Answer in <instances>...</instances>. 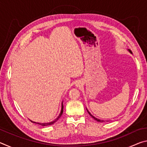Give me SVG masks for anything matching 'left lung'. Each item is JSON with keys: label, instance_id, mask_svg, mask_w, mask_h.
Segmentation results:
<instances>
[{"label": "left lung", "instance_id": "1", "mask_svg": "<svg viewBox=\"0 0 147 147\" xmlns=\"http://www.w3.org/2000/svg\"><path fill=\"white\" fill-rule=\"evenodd\" d=\"M130 51V53H131V52L130 51ZM88 112L89 113V115H91V116L92 117H93V119H94V120L97 121H98V122H103V121H102V120H100V119H96V118H95V117H93V115H91V114L90 113H89V111H88Z\"/></svg>", "mask_w": 147, "mask_h": 147}]
</instances>
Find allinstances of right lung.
<instances>
[{
    "label": "right lung",
    "mask_w": 147,
    "mask_h": 147,
    "mask_svg": "<svg viewBox=\"0 0 147 147\" xmlns=\"http://www.w3.org/2000/svg\"><path fill=\"white\" fill-rule=\"evenodd\" d=\"M63 104H62L61 113H59V116H58V117H57L54 121L51 122V123H36V122H33V121H31V122H32V123H36V124H40V125H41V126H49V125H51V124H54V123H56V122L57 121H58L59 118H60V117L61 116L62 114H63Z\"/></svg>",
    "instance_id": "obj_1"
}]
</instances>
